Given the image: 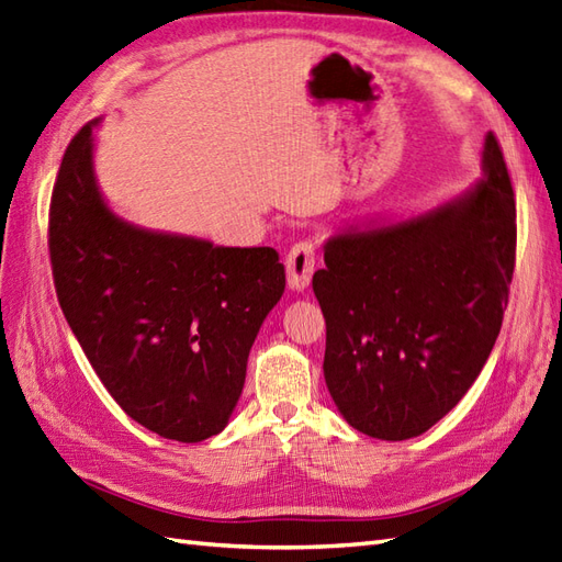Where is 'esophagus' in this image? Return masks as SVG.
Masks as SVG:
<instances>
[{
	"instance_id": "1",
	"label": "esophagus",
	"mask_w": 562,
	"mask_h": 562,
	"mask_svg": "<svg viewBox=\"0 0 562 562\" xmlns=\"http://www.w3.org/2000/svg\"><path fill=\"white\" fill-rule=\"evenodd\" d=\"M315 247L311 241H299L286 254V282H290V290L304 292L315 270Z\"/></svg>"
}]
</instances>
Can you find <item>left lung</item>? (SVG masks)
<instances>
[{
    "label": "left lung",
    "mask_w": 562,
    "mask_h": 562,
    "mask_svg": "<svg viewBox=\"0 0 562 562\" xmlns=\"http://www.w3.org/2000/svg\"><path fill=\"white\" fill-rule=\"evenodd\" d=\"M482 170L437 209L325 241V268L313 276L325 382L344 420L368 437H420L465 396L494 349L517 239L494 133Z\"/></svg>",
    "instance_id": "8db88e82"
}]
</instances>
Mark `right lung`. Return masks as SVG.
<instances>
[{
  "label": "right lung",
  "instance_id": "obj_1",
  "mask_svg": "<svg viewBox=\"0 0 562 562\" xmlns=\"http://www.w3.org/2000/svg\"><path fill=\"white\" fill-rule=\"evenodd\" d=\"M99 121L70 139L49 206L56 296L94 372L135 423L204 441L233 415L251 344L284 292L270 247H215L119 218L94 178Z\"/></svg>",
  "mask_w": 562,
  "mask_h": 562
}]
</instances>
